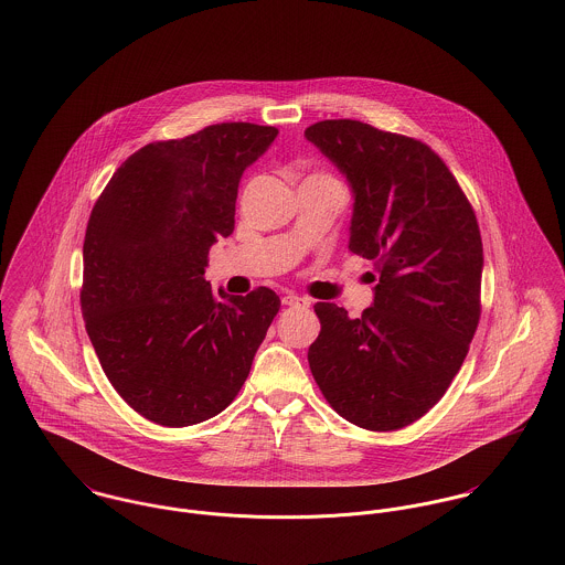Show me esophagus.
<instances>
[{
	"label": "esophagus",
	"mask_w": 565,
	"mask_h": 565,
	"mask_svg": "<svg viewBox=\"0 0 565 565\" xmlns=\"http://www.w3.org/2000/svg\"><path fill=\"white\" fill-rule=\"evenodd\" d=\"M310 299L308 297H297V295H288V297H284V306H288V308H310Z\"/></svg>",
	"instance_id": "esophagus-1"
}]
</instances>
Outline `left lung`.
I'll return each instance as SVG.
<instances>
[{
  "label": "left lung",
  "mask_w": 565,
  "mask_h": 565,
  "mask_svg": "<svg viewBox=\"0 0 565 565\" xmlns=\"http://www.w3.org/2000/svg\"><path fill=\"white\" fill-rule=\"evenodd\" d=\"M306 138L347 175L355 194L349 252L376 270L375 303L360 318L313 306L310 371L344 420L396 431L438 403L468 355L481 318L479 223L423 140L353 119L318 121Z\"/></svg>",
  "instance_id": "8db88e82"
}]
</instances>
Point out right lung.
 <instances>
[{
  "label": "right lung",
  "instance_id": "right-lung-1",
  "mask_svg": "<svg viewBox=\"0 0 565 565\" xmlns=\"http://www.w3.org/2000/svg\"><path fill=\"white\" fill-rule=\"evenodd\" d=\"M279 129L216 124L149 142L95 201L84 238L82 316L127 405L162 427L221 414L252 371L279 297L212 292L210 247L234 232L238 184Z\"/></svg>",
  "mask_w": 565,
  "mask_h": 565
}]
</instances>
